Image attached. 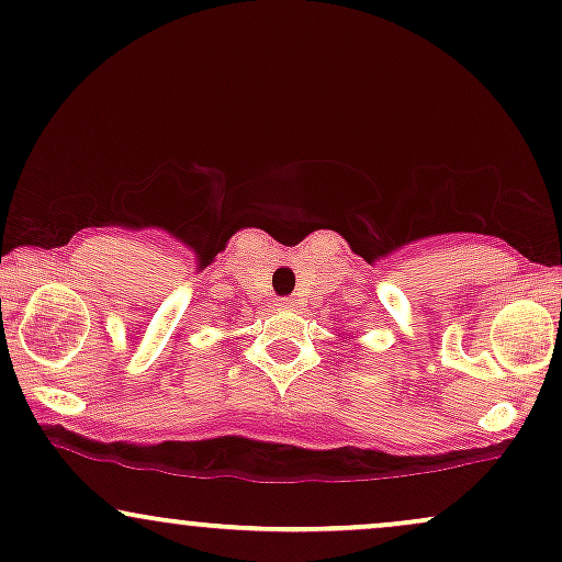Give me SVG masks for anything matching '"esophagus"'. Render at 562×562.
Returning <instances> with one entry per match:
<instances>
[{"instance_id":"34e87169","label":"esophagus","mask_w":562,"mask_h":562,"mask_svg":"<svg viewBox=\"0 0 562 562\" xmlns=\"http://www.w3.org/2000/svg\"><path fill=\"white\" fill-rule=\"evenodd\" d=\"M279 310H283V312H296V299H294V296H283V299H279Z\"/></svg>"}]
</instances>
